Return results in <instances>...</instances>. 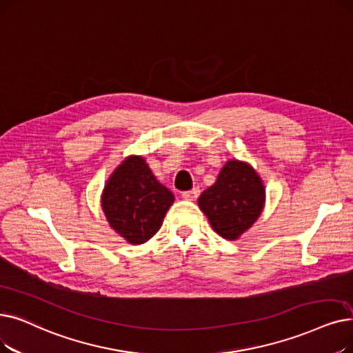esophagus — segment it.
Here are the masks:
<instances>
[{
  "label": "esophagus",
  "mask_w": 353,
  "mask_h": 353,
  "mask_svg": "<svg viewBox=\"0 0 353 353\" xmlns=\"http://www.w3.org/2000/svg\"><path fill=\"white\" fill-rule=\"evenodd\" d=\"M199 194H201V190H199V188H194L189 192H183L181 193V197L186 199V201H196V199L199 197Z\"/></svg>",
  "instance_id": "1"
}]
</instances>
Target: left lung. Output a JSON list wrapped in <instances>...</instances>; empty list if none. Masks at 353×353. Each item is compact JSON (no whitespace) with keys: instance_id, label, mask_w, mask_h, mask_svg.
Here are the masks:
<instances>
[{"instance_id":"1","label":"left lung","mask_w":353,"mask_h":353,"mask_svg":"<svg viewBox=\"0 0 353 353\" xmlns=\"http://www.w3.org/2000/svg\"><path fill=\"white\" fill-rule=\"evenodd\" d=\"M197 203L214 232L236 241L261 216L265 186L250 163L228 160L214 185L201 194Z\"/></svg>"}]
</instances>
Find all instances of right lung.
<instances>
[{"label": "right lung", "instance_id": "right-lung-1", "mask_svg": "<svg viewBox=\"0 0 353 353\" xmlns=\"http://www.w3.org/2000/svg\"><path fill=\"white\" fill-rule=\"evenodd\" d=\"M173 202L174 194L152 174L143 156H128L122 161L101 194L110 226L132 245L144 243L159 232Z\"/></svg>", "mask_w": 353, "mask_h": 353}]
</instances>
